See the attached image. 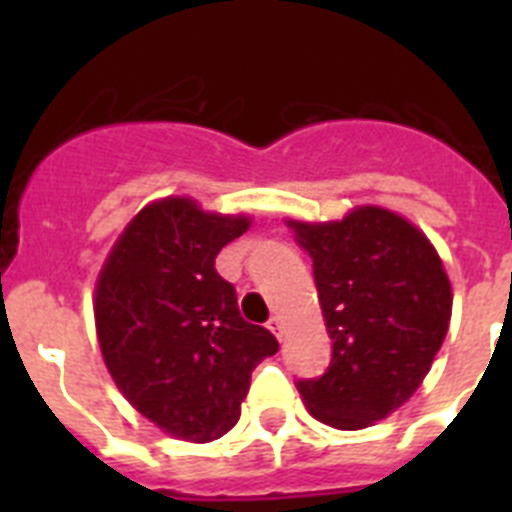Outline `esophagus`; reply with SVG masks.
I'll return each instance as SVG.
<instances>
[{"label":"esophagus","mask_w":512,"mask_h":512,"mask_svg":"<svg viewBox=\"0 0 512 512\" xmlns=\"http://www.w3.org/2000/svg\"><path fill=\"white\" fill-rule=\"evenodd\" d=\"M269 330H271V333H274V336L279 338V341H282V338H284V323H282V318H277V315H274V318L269 320Z\"/></svg>","instance_id":"esophagus-1"}]
</instances>
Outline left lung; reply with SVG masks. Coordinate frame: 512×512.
<instances>
[{
  "label": "left lung",
  "instance_id": "left-lung-1",
  "mask_svg": "<svg viewBox=\"0 0 512 512\" xmlns=\"http://www.w3.org/2000/svg\"><path fill=\"white\" fill-rule=\"evenodd\" d=\"M310 253L333 356L297 390L312 418L359 431L408 402L451 320V282L431 241L384 207L333 223L289 220Z\"/></svg>",
  "mask_w": 512,
  "mask_h": 512
}]
</instances>
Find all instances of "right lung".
<instances>
[{"mask_svg":"<svg viewBox=\"0 0 512 512\" xmlns=\"http://www.w3.org/2000/svg\"><path fill=\"white\" fill-rule=\"evenodd\" d=\"M246 215L200 210L189 197L143 207L99 271L94 320L104 364L125 400L164 433L207 443L241 418L251 372L279 351L246 323L215 271Z\"/></svg>","mask_w":512,"mask_h":512,"instance_id":"right-lung-1","label":"right lung"}]
</instances>
